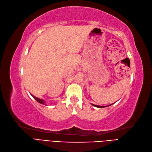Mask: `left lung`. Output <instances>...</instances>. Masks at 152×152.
Returning <instances> with one entry per match:
<instances>
[{
  "mask_svg": "<svg viewBox=\"0 0 152 152\" xmlns=\"http://www.w3.org/2000/svg\"><path fill=\"white\" fill-rule=\"evenodd\" d=\"M112 104H111V105H112ZM92 105L94 106H95V107H99V108H102V107H104V106H97V105H95V104H92ZM111 105H109V106H111Z\"/></svg>",
  "mask_w": 152,
  "mask_h": 152,
  "instance_id": "8db88e82",
  "label": "left lung"
}]
</instances>
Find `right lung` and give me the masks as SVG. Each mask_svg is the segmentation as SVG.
<instances>
[{"instance_id":"obj_1","label":"right lung","mask_w":152,"mask_h":152,"mask_svg":"<svg viewBox=\"0 0 152 152\" xmlns=\"http://www.w3.org/2000/svg\"><path fill=\"white\" fill-rule=\"evenodd\" d=\"M31 96H32L36 100V101H38V102H39L40 104H45V101H43V100H42V99H39V98H38V97H35V96H33L32 94H31Z\"/></svg>"}]
</instances>
